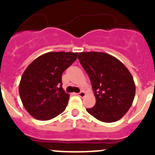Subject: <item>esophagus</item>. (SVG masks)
Segmentation results:
<instances>
[{
  "mask_svg": "<svg viewBox=\"0 0 155 155\" xmlns=\"http://www.w3.org/2000/svg\"><path fill=\"white\" fill-rule=\"evenodd\" d=\"M85 92H84V91H81V92H80V93H78L77 94V95L78 96H80V97H84V96H85Z\"/></svg>",
  "mask_w": 155,
  "mask_h": 155,
  "instance_id": "obj_1",
  "label": "esophagus"
}]
</instances>
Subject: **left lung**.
Instances as JSON below:
<instances>
[{"label":"left lung","mask_w":155,"mask_h":155,"mask_svg":"<svg viewBox=\"0 0 155 155\" xmlns=\"http://www.w3.org/2000/svg\"><path fill=\"white\" fill-rule=\"evenodd\" d=\"M78 58L91 80L96 98L95 106L87 111L106 123L123 117L136 94L135 82L128 68L114 56L102 52H82Z\"/></svg>","instance_id":"8db88e82"}]
</instances>
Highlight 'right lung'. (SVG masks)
Returning a JSON list of instances; mask_svg holds the SVG:
<instances>
[{
  "label": "right lung",
  "instance_id": "right-lung-1",
  "mask_svg": "<svg viewBox=\"0 0 155 155\" xmlns=\"http://www.w3.org/2000/svg\"><path fill=\"white\" fill-rule=\"evenodd\" d=\"M77 57L78 53L49 52L27 66L19 93L23 106L34 118L48 120L64 111L69 94L62 88L61 75Z\"/></svg>",
  "mask_w": 155,
  "mask_h": 155
}]
</instances>
